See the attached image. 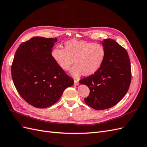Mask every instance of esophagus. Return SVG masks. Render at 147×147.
<instances>
[{
	"instance_id": "34e87169",
	"label": "esophagus",
	"mask_w": 147,
	"mask_h": 147,
	"mask_svg": "<svg viewBox=\"0 0 147 147\" xmlns=\"http://www.w3.org/2000/svg\"><path fill=\"white\" fill-rule=\"evenodd\" d=\"M78 84H79L78 81V80H74V85H75V86H78Z\"/></svg>"
}]
</instances>
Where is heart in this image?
<instances>
[{
	"instance_id": "1",
	"label": "heart",
	"mask_w": 147,
	"mask_h": 147,
	"mask_svg": "<svg viewBox=\"0 0 147 147\" xmlns=\"http://www.w3.org/2000/svg\"><path fill=\"white\" fill-rule=\"evenodd\" d=\"M105 56L106 50L101 44L76 40L67 42L65 50L55 47L51 51L53 59L62 69L69 70L75 61L76 65L70 70L75 78L94 74L103 64Z\"/></svg>"
}]
</instances>
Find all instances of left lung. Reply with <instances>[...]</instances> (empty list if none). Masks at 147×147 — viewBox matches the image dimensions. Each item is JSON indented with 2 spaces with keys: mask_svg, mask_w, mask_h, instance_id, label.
<instances>
[{
  "mask_svg": "<svg viewBox=\"0 0 147 147\" xmlns=\"http://www.w3.org/2000/svg\"><path fill=\"white\" fill-rule=\"evenodd\" d=\"M100 43L106 50L103 64L94 74L80 81L90 90L84 102L95 110L107 109L118 104L126 95L131 80L130 60L125 49L110 38Z\"/></svg>",
  "mask_w": 147,
  "mask_h": 147,
  "instance_id": "left-lung-1",
  "label": "left lung"
}]
</instances>
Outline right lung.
Instances as JSON below:
<instances>
[{
    "mask_svg": "<svg viewBox=\"0 0 147 147\" xmlns=\"http://www.w3.org/2000/svg\"><path fill=\"white\" fill-rule=\"evenodd\" d=\"M56 38L35 37L21 43L11 65V77L18 92L30 105L47 108L58 101L74 80L53 59Z\"/></svg>",
    "mask_w": 147,
    "mask_h": 147,
    "instance_id": "obj_1",
    "label": "right lung"
}]
</instances>
